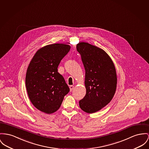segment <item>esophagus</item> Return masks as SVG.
I'll use <instances>...</instances> for the list:
<instances>
[{
	"label": "esophagus",
	"mask_w": 149,
	"mask_h": 149,
	"mask_svg": "<svg viewBox=\"0 0 149 149\" xmlns=\"http://www.w3.org/2000/svg\"><path fill=\"white\" fill-rule=\"evenodd\" d=\"M73 88H74V86H73V85H70V91H72V90L73 89Z\"/></svg>",
	"instance_id": "obj_1"
}]
</instances>
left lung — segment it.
I'll use <instances>...</instances> for the list:
<instances>
[{"label":"left lung","mask_w":149,"mask_h":149,"mask_svg":"<svg viewBox=\"0 0 149 149\" xmlns=\"http://www.w3.org/2000/svg\"><path fill=\"white\" fill-rule=\"evenodd\" d=\"M76 48L85 70V96L79 101L81 109L93 113L108 104L117 86L115 65L102 49L86 42H79Z\"/></svg>","instance_id":"left-lung-1"}]
</instances>
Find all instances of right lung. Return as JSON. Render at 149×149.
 Returning <instances> with one entry per match:
<instances>
[{"instance_id": "1", "label": "right lung", "mask_w": 149, "mask_h": 149, "mask_svg": "<svg viewBox=\"0 0 149 149\" xmlns=\"http://www.w3.org/2000/svg\"><path fill=\"white\" fill-rule=\"evenodd\" d=\"M68 45L54 43L38 50L28 67L25 85L31 103L47 114L59 109L70 88L58 72L60 61L70 51Z\"/></svg>"}]
</instances>
